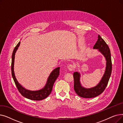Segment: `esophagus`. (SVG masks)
Masks as SVG:
<instances>
[{"instance_id":"obj_1","label":"esophagus","mask_w":123,"mask_h":123,"mask_svg":"<svg viewBox=\"0 0 123 123\" xmlns=\"http://www.w3.org/2000/svg\"><path fill=\"white\" fill-rule=\"evenodd\" d=\"M75 66L73 65V64H69V65L68 66V68L69 71H73L75 69Z\"/></svg>"}]
</instances>
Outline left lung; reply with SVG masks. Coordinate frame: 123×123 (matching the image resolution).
<instances>
[{
    "instance_id": "left-lung-1",
    "label": "left lung",
    "mask_w": 123,
    "mask_h": 123,
    "mask_svg": "<svg viewBox=\"0 0 123 123\" xmlns=\"http://www.w3.org/2000/svg\"><path fill=\"white\" fill-rule=\"evenodd\" d=\"M98 38V40L93 48L94 49H98L105 56L107 61L106 70L98 85L90 89H86L81 86L80 82V75L78 72H76L73 73L74 90L77 95L82 98H91L100 95L104 92L107 87L111 75L112 64L110 50L108 45L100 35H99Z\"/></svg>"
}]
</instances>
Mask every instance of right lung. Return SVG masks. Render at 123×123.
<instances>
[{
  "mask_svg": "<svg viewBox=\"0 0 123 123\" xmlns=\"http://www.w3.org/2000/svg\"><path fill=\"white\" fill-rule=\"evenodd\" d=\"M20 42H19L17 44L15 48L14 49L12 55L11 73L13 79V80L19 92L24 97L30 100L35 101H40L43 100L47 97L51 93L54 83L59 75L60 67L56 68L51 73L49 78H48L46 85H45V86L42 89L36 91H29V90L25 89L23 87H22L20 84L18 82L17 80L15 78L14 72V62L15 59V54L17 50L18 49L19 45H20Z\"/></svg>",
  "mask_w": 123,
  "mask_h": 123,
  "instance_id": "add662e5",
  "label": "right lung"
}]
</instances>
